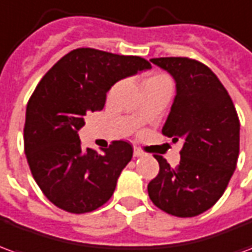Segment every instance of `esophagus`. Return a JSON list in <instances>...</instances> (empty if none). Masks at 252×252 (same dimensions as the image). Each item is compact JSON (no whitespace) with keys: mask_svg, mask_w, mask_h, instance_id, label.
<instances>
[{"mask_svg":"<svg viewBox=\"0 0 252 252\" xmlns=\"http://www.w3.org/2000/svg\"><path fill=\"white\" fill-rule=\"evenodd\" d=\"M143 155V151H142V148H139V147H133V157H142Z\"/></svg>","mask_w":252,"mask_h":252,"instance_id":"esophagus-1","label":"esophagus"}]
</instances>
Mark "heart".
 Listing matches in <instances>:
<instances>
[{
  "label": "heart",
  "instance_id": "obj_1",
  "mask_svg": "<svg viewBox=\"0 0 252 252\" xmlns=\"http://www.w3.org/2000/svg\"><path fill=\"white\" fill-rule=\"evenodd\" d=\"M154 78H166V77H164V75H154V77L148 78V79H154ZM148 79H147V81H148Z\"/></svg>",
  "mask_w": 252,
  "mask_h": 252
}]
</instances>
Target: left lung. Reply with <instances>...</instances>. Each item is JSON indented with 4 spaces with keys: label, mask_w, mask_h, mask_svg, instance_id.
<instances>
[{
    "label": "left lung",
    "mask_w": 252,
    "mask_h": 252,
    "mask_svg": "<svg viewBox=\"0 0 252 252\" xmlns=\"http://www.w3.org/2000/svg\"><path fill=\"white\" fill-rule=\"evenodd\" d=\"M151 62L175 79L177 95L162 133L173 142L182 139L184 146L177 167L155 157L159 173L148 184V195L171 216H198L216 204L236 169L238 113L222 83L204 63L181 57Z\"/></svg>",
    "instance_id": "obj_1"
}]
</instances>
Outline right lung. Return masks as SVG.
Masks as SVG:
<instances>
[{
	"label": "right lung",
	"instance_id": "right-lung-1",
	"mask_svg": "<svg viewBox=\"0 0 252 252\" xmlns=\"http://www.w3.org/2000/svg\"><path fill=\"white\" fill-rule=\"evenodd\" d=\"M148 68L144 58L77 48L41 78L27 105L24 151L36 184L54 205L79 215L112 197L133 148L115 140L101 154L85 150L78 131L86 113L104 108L117 81Z\"/></svg>",
	"mask_w": 252,
	"mask_h": 252
}]
</instances>
